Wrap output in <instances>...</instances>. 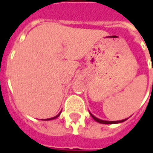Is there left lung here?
<instances>
[{"label": "left lung", "mask_w": 153, "mask_h": 153, "mask_svg": "<svg viewBox=\"0 0 153 153\" xmlns=\"http://www.w3.org/2000/svg\"><path fill=\"white\" fill-rule=\"evenodd\" d=\"M91 116L93 117V119L94 120H96L97 122H98L100 124H105V125H110V124H118V123H121V122L125 121L127 119H124V120H117V121H108V120H101V119L97 118L96 116H94L93 114L90 113Z\"/></svg>", "instance_id": "obj_1"}]
</instances>
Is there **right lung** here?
Segmentation results:
<instances>
[{
	"label": "right lung",
	"mask_w": 153,
	"mask_h": 153,
	"mask_svg": "<svg viewBox=\"0 0 153 153\" xmlns=\"http://www.w3.org/2000/svg\"><path fill=\"white\" fill-rule=\"evenodd\" d=\"M60 112H61V111H60ZM60 112L59 113V114H58V115H56V116H54V117H52V118H49V119H45V120H54V119H56V118H57V117H58V116H59V115H60Z\"/></svg>",
	"instance_id": "obj_1"
}]
</instances>
